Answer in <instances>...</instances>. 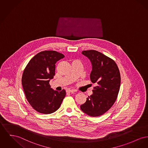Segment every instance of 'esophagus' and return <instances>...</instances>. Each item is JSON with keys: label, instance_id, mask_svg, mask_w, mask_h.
<instances>
[{"label": "esophagus", "instance_id": "obj_1", "mask_svg": "<svg viewBox=\"0 0 148 148\" xmlns=\"http://www.w3.org/2000/svg\"><path fill=\"white\" fill-rule=\"evenodd\" d=\"M66 92H67L68 93H74L75 92V90H73V89H71V90H70V89H68V90H66Z\"/></svg>", "mask_w": 148, "mask_h": 148}]
</instances>
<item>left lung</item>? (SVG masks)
Wrapping results in <instances>:
<instances>
[{
	"instance_id": "left-lung-1",
	"label": "left lung",
	"mask_w": 148,
	"mask_h": 148,
	"mask_svg": "<svg viewBox=\"0 0 148 148\" xmlns=\"http://www.w3.org/2000/svg\"><path fill=\"white\" fill-rule=\"evenodd\" d=\"M82 54L92 62L90 78L96 86L80 109L88 116L98 117L108 111L115 102L121 84L120 73L115 61L100 52L91 50L83 51Z\"/></svg>"
}]
</instances>
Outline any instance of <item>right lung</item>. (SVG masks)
Returning a JSON list of instances; mask_svg holds the SVG:
<instances>
[{
	"instance_id": "1",
	"label": "right lung",
	"mask_w": 148,
	"mask_h": 148,
	"mask_svg": "<svg viewBox=\"0 0 148 148\" xmlns=\"http://www.w3.org/2000/svg\"><path fill=\"white\" fill-rule=\"evenodd\" d=\"M65 57L56 51L38 53L27 64L22 77L27 100L39 113L50 114L57 111L66 95L51 88L49 82L55 74V64Z\"/></svg>"
}]
</instances>
